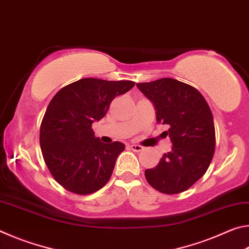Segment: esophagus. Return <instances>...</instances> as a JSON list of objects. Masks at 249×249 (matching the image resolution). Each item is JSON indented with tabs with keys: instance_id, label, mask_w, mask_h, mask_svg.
<instances>
[{
	"instance_id": "1",
	"label": "esophagus",
	"mask_w": 249,
	"mask_h": 249,
	"mask_svg": "<svg viewBox=\"0 0 249 249\" xmlns=\"http://www.w3.org/2000/svg\"><path fill=\"white\" fill-rule=\"evenodd\" d=\"M129 148L132 149L133 151H136V153H140V151L144 150V147L141 146V145H136V144H132L129 146Z\"/></svg>"
}]
</instances>
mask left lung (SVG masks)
Returning <instances> with one entry per match:
<instances>
[{"mask_svg":"<svg viewBox=\"0 0 249 249\" xmlns=\"http://www.w3.org/2000/svg\"><path fill=\"white\" fill-rule=\"evenodd\" d=\"M153 102L158 123L167 125L172 150L145 170L148 183L166 195L192 187L203 176L215 149V128L208 102L196 88L171 78L137 83Z\"/></svg>","mask_w":249,"mask_h":249,"instance_id":"obj_1","label":"left lung"}]
</instances>
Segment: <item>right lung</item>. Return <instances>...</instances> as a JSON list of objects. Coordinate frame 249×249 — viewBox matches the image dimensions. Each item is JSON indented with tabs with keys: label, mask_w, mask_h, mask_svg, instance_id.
Returning <instances> with one entry per match:
<instances>
[{
	"label": "right lung",
	"mask_w": 249,
	"mask_h": 249,
	"mask_svg": "<svg viewBox=\"0 0 249 249\" xmlns=\"http://www.w3.org/2000/svg\"><path fill=\"white\" fill-rule=\"evenodd\" d=\"M134 86L133 81L84 78L62 88L50 101L40 125V148L50 174L68 191L91 195L111 178L125 145L104 144L94 136L92 123Z\"/></svg>",
	"instance_id": "add662e5"
}]
</instances>
